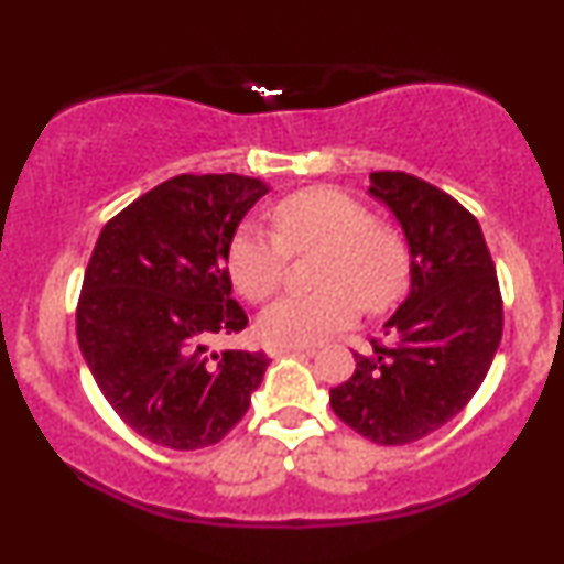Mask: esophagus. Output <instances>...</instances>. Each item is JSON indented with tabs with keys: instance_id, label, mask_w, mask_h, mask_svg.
Wrapping results in <instances>:
<instances>
[{
	"instance_id": "esophagus-1",
	"label": "esophagus",
	"mask_w": 564,
	"mask_h": 564,
	"mask_svg": "<svg viewBox=\"0 0 564 564\" xmlns=\"http://www.w3.org/2000/svg\"><path fill=\"white\" fill-rule=\"evenodd\" d=\"M289 352L315 355V347H300V345H268V355H270V358H281V355H289Z\"/></svg>"
}]
</instances>
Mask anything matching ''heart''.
<instances>
[{"instance_id":"b5f03b06","label":"heart","mask_w":564,"mask_h":564,"mask_svg":"<svg viewBox=\"0 0 564 564\" xmlns=\"http://www.w3.org/2000/svg\"><path fill=\"white\" fill-rule=\"evenodd\" d=\"M275 232L246 225L228 249V270L249 302L281 286L291 254H315L313 294L278 296L262 310L257 332L268 345H313L349 326L366 310H384L408 283L403 236L373 223L360 200L334 187H313L273 209Z\"/></svg>"}]
</instances>
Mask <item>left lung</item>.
I'll list each match as a JSON object with an SVG mask.
<instances>
[{"label": "left lung", "instance_id": "left-lung-1", "mask_svg": "<svg viewBox=\"0 0 564 564\" xmlns=\"http://www.w3.org/2000/svg\"><path fill=\"white\" fill-rule=\"evenodd\" d=\"M368 183L403 230L411 286L381 326L392 345L355 352L332 408L358 435L405 445L448 424L480 390L503 307L480 223L456 198L405 172H371Z\"/></svg>", "mask_w": 564, "mask_h": 564}]
</instances>
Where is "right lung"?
<instances>
[{
    "instance_id": "right-lung-1",
    "label": "right lung",
    "mask_w": 564,
    "mask_h": 564,
    "mask_svg": "<svg viewBox=\"0 0 564 564\" xmlns=\"http://www.w3.org/2000/svg\"><path fill=\"white\" fill-rule=\"evenodd\" d=\"M270 191L241 174H180L119 212L97 238L76 310V339L138 435L174 451L215 445L241 422L268 355L209 349L243 332L228 249Z\"/></svg>"
}]
</instances>
